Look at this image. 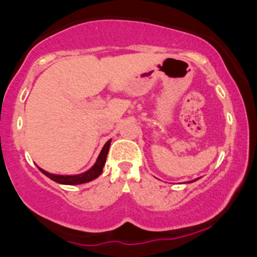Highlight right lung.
I'll return each instance as SVG.
<instances>
[{"label": "right lung", "instance_id": "1", "mask_svg": "<svg viewBox=\"0 0 257 257\" xmlns=\"http://www.w3.org/2000/svg\"><path fill=\"white\" fill-rule=\"evenodd\" d=\"M109 145H110V141H108L104 147H103L102 152H100L95 164L93 165L89 170H87V172L82 173V174L79 175H56V174H51V173L46 172V170L41 169V168L40 170L46 175V177H48L49 179H52V180L59 184H66V185H78V184L88 183V181L94 180L95 178H98L100 174H102L103 167H104L105 159H107L108 150H109Z\"/></svg>", "mask_w": 257, "mask_h": 257}]
</instances>
